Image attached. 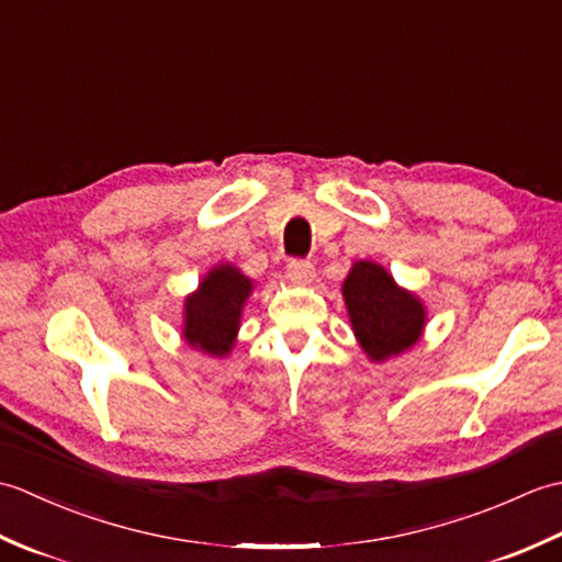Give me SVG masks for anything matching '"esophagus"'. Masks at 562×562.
<instances>
[{
  "label": "esophagus",
  "mask_w": 562,
  "mask_h": 562,
  "mask_svg": "<svg viewBox=\"0 0 562 562\" xmlns=\"http://www.w3.org/2000/svg\"><path fill=\"white\" fill-rule=\"evenodd\" d=\"M288 272L290 278L296 282H312L314 280V262L304 260V258H294L288 262Z\"/></svg>",
  "instance_id": "obj_1"
}]
</instances>
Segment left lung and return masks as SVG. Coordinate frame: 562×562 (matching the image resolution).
I'll use <instances>...</instances> for the list:
<instances>
[{
	"label": "left lung",
	"mask_w": 562,
	"mask_h": 562,
	"mask_svg": "<svg viewBox=\"0 0 562 562\" xmlns=\"http://www.w3.org/2000/svg\"><path fill=\"white\" fill-rule=\"evenodd\" d=\"M342 296L355 336L372 360H386L420 338L423 304L396 288L391 274L374 262H355L342 284Z\"/></svg>",
	"instance_id": "1"
}]
</instances>
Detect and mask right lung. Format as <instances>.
Masks as SVG:
<instances>
[{
	"mask_svg": "<svg viewBox=\"0 0 562 562\" xmlns=\"http://www.w3.org/2000/svg\"><path fill=\"white\" fill-rule=\"evenodd\" d=\"M250 280L232 266L212 270L186 302V340L210 355L229 352Z\"/></svg>",
	"mask_w": 562,
	"mask_h": 562,
	"instance_id": "obj_1",
	"label": "right lung"
}]
</instances>
